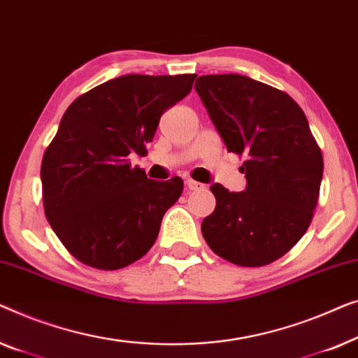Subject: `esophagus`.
I'll use <instances>...</instances> for the list:
<instances>
[{
	"label": "esophagus",
	"mask_w": 358,
	"mask_h": 358,
	"mask_svg": "<svg viewBox=\"0 0 358 358\" xmlns=\"http://www.w3.org/2000/svg\"><path fill=\"white\" fill-rule=\"evenodd\" d=\"M186 186H188V189H191V191L204 189V185L199 183V181H194V180H186Z\"/></svg>",
	"instance_id": "1"
}]
</instances>
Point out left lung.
Here are the masks:
<instances>
[{
    "label": "left lung",
    "instance_id": "8db88e82",
    "mask_svg": "<svg viewBox=\"0 0 358 358\" xmlns=\"http://www.w3.org/2000/svg\"><path fill=\"white\" fill-rule=\"evenodd\" d=\"M194 89L229 152L245 155L243 193L213 185L215 209L201 224L215 255L243 268L274 263L308 230L323 154L300 105L240 74H208Z\"/></svg>",
    "mask_w": 358,
    "mask_h": 358
}]
</instances>
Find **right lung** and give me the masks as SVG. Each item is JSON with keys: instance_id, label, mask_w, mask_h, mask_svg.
Returning <instances> with one entry per match:
<instances>
[{"instance_id": "right-lung-1", "label": "right lung", "mask_w": 358, "mask_h": 358, "mask_svg": "<svg viewBox=\"0 0 358 358\" xmlns=\"http://www.w3.org/2000/svg\"><path fill=\"white\" fill-rule=\"evenodd\" d=\"M194 79L128 74L79 95L64 112L42 159L43 209L83 264L122 269L155 243L183 180H149L129 157L148 154L162 113L191 92Z\"/></svg>"}]
</instances>
